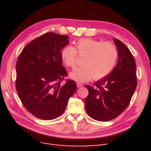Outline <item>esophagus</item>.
Returning a JSON list of instances; mask_svg holds the SVG:
<instances>
[{"label": "esophagus", "instance_id": "obj_1", "mask_svg": "<svg viewBox=\"0 0 151 151\" xmlns=\"http://www.w3.org/2000/svg\"><path fill=\"white\" fill-rule=\"evenodd\" d=\"M76 86H77L78 88H81V87H83V84H81L80 83H79V82L76 83Z\"/></svg>", "mask_w": 151, "mask_h": 151}]
</instances>
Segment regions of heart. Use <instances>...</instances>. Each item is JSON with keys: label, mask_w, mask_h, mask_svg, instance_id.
I'll list each match as a JSON object with an SVG mask.
<instances>
[{"label": "heart", "mask_w": 151, "mask_h": 151, "mask_svg": "<svg viewBox=\"0 0 151 151\" xmlns=\"http://www.w3.org/2000/svg\"><path fill=\"white\" fill-rule=\"evenodd\" d=\"M75 47L66 46L62 49L60 57L66 67H75L77 57H83L82 67L76 68L70 77L80 83L99 80L108 76L117 62L118 52L115 46L109 42H102L92 38H82L75 43Z\"/></svg>", "instance_id": "1"}]
</instances>
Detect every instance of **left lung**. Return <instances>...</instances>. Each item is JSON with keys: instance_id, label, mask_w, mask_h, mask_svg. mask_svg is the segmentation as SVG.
<instances>
[{"instance_id": "8db88e82", "label": "left lung", "mask_w": 151, "mask_h": 151, "mask_svg": "<svg viewBox=\"0 0 151 151\" xmlns=\"http://www.w3.org/2000/svg\"><path fill=\"white\" fill-rule=\"evenodd\" d=\"M118 62L116 67L106 77L86 88L89 95L85 100L88 114L95 120L108 121L120 115L127 108L136 89V63L129 49L114 38Z\"/></svg>"}]
</instances>
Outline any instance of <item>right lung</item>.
I'll use <instances>...</instances> for the list:
<instances>
[{"label": "right lung", "mask_w": 151, "mask_h": 151, "mask_svg": "<svg viewBox=\"0 0 151 151\" xmlns=\"http://www.w3.org/2000/svg\"><path fill=\"white\" fill-rule=\"evenodd\" d=\"M69 42L67 35L47 32L24 48L17 60L16 89L22 105L35 117L52 120L65 111L76 83L67 80L60 57Z\"/></svg>", "instance_id": "1"}]
</instances>
